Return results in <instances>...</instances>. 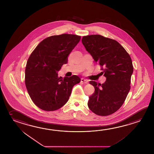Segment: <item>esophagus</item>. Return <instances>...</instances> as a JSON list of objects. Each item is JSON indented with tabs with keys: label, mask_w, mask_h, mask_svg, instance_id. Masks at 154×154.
<instances>
[{
	"label": "esophagus",
	"mask_w": 154,
	"mask_h": 154,
	"mask_svg": "<svg viewBox=\"0 0 154 154\" xmlns=\"http://www.w3.org/2000/svg\"><path fill=\"white\" fill-rule=\"evenodd\" d=\"M81 82H84L85 84H88V80L87 79H85L82 78L81 79Z\"/></svg>",
	"instance_id": "34e87169"
}]
</instances>
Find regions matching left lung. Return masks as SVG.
Here are the masks:
<instances>
[{"instance_id": "1", "label": "left lung", "mask_w": 154, "mask_h": 154, "mask_svg": "<svg viewBox=\"0 0 154 154\" xmlns=\"http://www.w3.org/2000/svg\"><path fill=\"white\" fill-rule=\"evenodd\" d=\"M82 43L106 78L102 84L90 82L95 90L89 97L88 106L98 115L112 114L123 104L130 91L133 72L131 58L117 41L100 35L83 36Z\"/></svg>"}]
</instances>
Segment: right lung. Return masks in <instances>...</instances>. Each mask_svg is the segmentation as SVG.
<instances>
[{
  "instance_id": "obj_1",
  "label": "right lung",
  "mask_w": 154,
  "mask_h": 154,
  "mask_svg": "<svg viewBox=\"0 0 154 154\" xmlns=\"http://www.w3.org/2000/svg\"><path fill=\"white\" fill-rule=\"evenodd\" d=\"M81 36L63 34L40 42L28 58L25 70V84L34 103L45 111L60 108L69 98L72 88L80 82L77 75L58 76V72L68 62V56Z\"/></svg>"
}]
</instances>
